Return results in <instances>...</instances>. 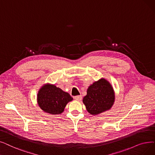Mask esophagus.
Instances as JSON below:
<instances>
[{
    "mask_svg": "<svg viewBox=\"0 0 155 155\" xmlns=\"http://www.w3.org/2000/svg\"><path fill=\"white\" fill-rule=\"evenodd\" d=\"M74 99H75L76 101H80L82 100V96H75Z\"/></svg>",
    "mask_w": 155,
    "mask_h": 155,
    "instance_id": "1",
    "label": "esophagus"
}]
</instances>
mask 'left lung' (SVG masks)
I'll use <instances>...</instances> for the list:
<instances>
[{"mask_svg":"<svg viewBox=\"0 0 155 155\" xmlns=\"http://www.w3.org/2000/svg\"><path fill=\"white\" fill-rule=\"evenodd\" d=\"M115 101L113 87L108 80L101 78L89 86L83 103L91 115H97L110 110Z\"/></svg>","mask_w":155,"mask_h":155,"instance_id":"obj_1","label":"left lung"}]
</instances>
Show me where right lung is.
Returning a JSON list of instances; mask_svg holds the SVG:
<instances>
[{
    "label": "right lung",
    "mask_w": 155,
    "mask_h": 155,
    "mask_svg": "<svg viewBox=\"0 0 155 155\" xmlns=\"http://www.w3.org/2000/svg\"><path fill=\"white\" fill-rule=\"evenodd\" d=\"M72 100L73 97L68 92L49 83L41 86L37 96V102L40 108L51 115L62 113L66 104Z\"/></svg>",
    "instance_id": "add662e5"
}]
</instances>
